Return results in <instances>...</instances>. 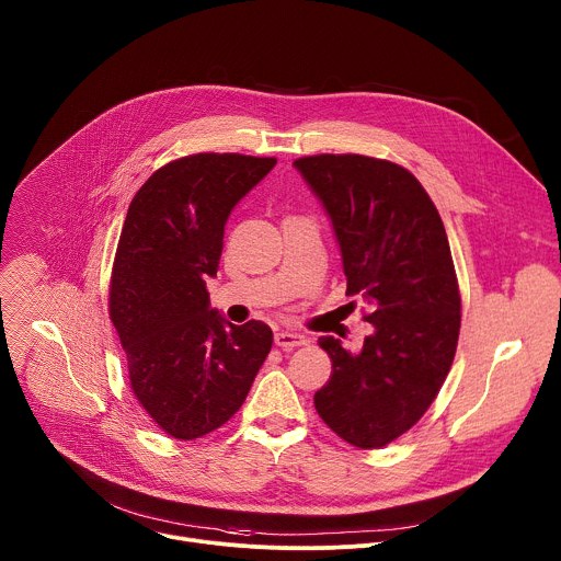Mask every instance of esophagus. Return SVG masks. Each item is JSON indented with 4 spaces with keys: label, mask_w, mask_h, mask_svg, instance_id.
<instances>
[{
    "label": "esophagus",
    "mask_w": 561,
    "mask_h": 561,
    "mask_svg": "<svg viewBox=\"0 0 561 561\" xmlns=\"http://www.w3.org/2000/svg\"><path fill=\"white\" fill-rule=\"evenodd\" d=\"M308 342L306 335L301 333H290V331H279L275 333V344L282 348H295V346H304Z\"/></svg>",
    "instance_id": "1"
}]
</instances>
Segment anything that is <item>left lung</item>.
Wrapping results in <instances>:
<instances>
[{
	"instance_id": "left-lung-1",
	"label": "left lung",
	"mask_w": 561,
	"mask_h": 561,
	"mask_svg": "<svg viewBox=\"0 0 561 561\" xmlns=\"http://www.w3.org/2000/svg\"><path fill=\"white\" fill-rule=\"evenodd\" d=\"M342 253L346 295L368 304L373 333L355 353L319 337L333 362L314 409L342 439L381 448L437 397L459 337L461 299L442 217L413 173L364 154L295 159Z\"/></svg>"
}]
</instances>
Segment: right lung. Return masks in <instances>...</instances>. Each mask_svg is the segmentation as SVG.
Returning a JSON list of instances; mask_svg holds the SVG:
<instances>
[{
    "label": "right lung",
    "mask_w": 561,
    "mask_h": 561,
    "mask_svg": "<svg viewBox=\"0 0 561 561\" xmlns=\"http://www.w3.org/2000/svg\"><path fill=\"white\" fill-rule=\"evenodd\" d=\"M277 164L237 152L188 154L154 171L133 197L119 234L111 319L130 388L152 422L175 439L226 424L273 346L257 319L234 327L210 308L224 226Z\"/></svg>",
    "instance_id": "1"
}]
</instances>
